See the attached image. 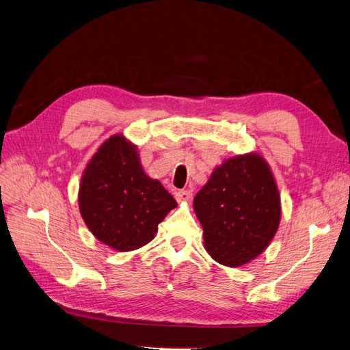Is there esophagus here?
Segmentation results:
<instances>
[{"instance_id": "34e87169", "label": "esophagus", "mask_w": 350, "mask_h": 350, "mask_svg": "<svg viewBox=\"0 0 350 350\" xmlns=\"http://www.w3.org/2000/svg\"><path fill=\"white\" fill-rule=\"evenodd\" d=\"M175 198H176L178 203H185V201H191L193 193L187 191V189H181V191L175 193Z\"/></svg>"}]
</instances>
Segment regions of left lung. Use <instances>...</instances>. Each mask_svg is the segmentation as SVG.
<instances>
[{"label": "left lung", "mask_w": 350, "mask_h": 350, "mask_svg": "<svg viewBox=\"0 0 350 350\" xmlns=\"http://www.w3.org/2000/svg\"><path fill=\"white\" fill-rule=\"evenodd\" d=\"M211 258L238 267L269 247L280 224V196L267 162L248 153L225 161L194 197Z\"/></svg>", "instance_id": "8db88e82"}]
</instances>
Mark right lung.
Listing matches in <instances>:
<instances>
[{"label":"right lung","instance_id":"1","mask_svg":"<svg viewBox=\"0 0 350 350\" xmlns=\"http://www.w3.org/2000/svg\"><path fill=\"white\" fill-rule=\"evenodd\" d=\"M79 207L92 234L122 252L150 242L176 201L144 174L137 147L120 134L109 137L84 169Z\"/></svg>","mask_w":350,"mask_h":350}]
</instances>
